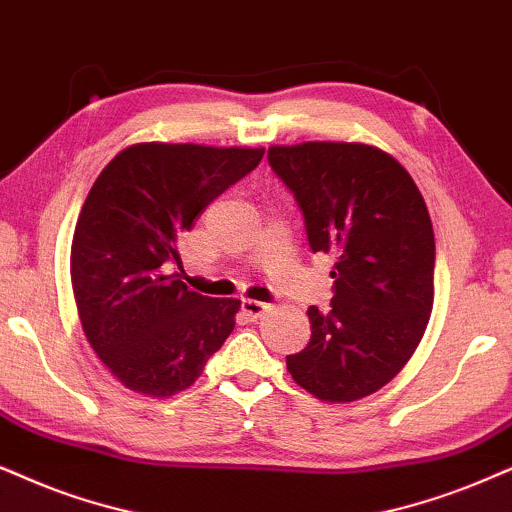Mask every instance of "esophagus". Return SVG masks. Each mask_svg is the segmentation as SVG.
<instances>
[{
	"label": "esophagus",
	"instance_id": "obj_1",
	"mask_svg": "<svg viewBox=\"0 0 512 512\" xmlns=\"http://www.w3.org/2000/svg\"><path fill=\"white\" fill-rule=\"evenodd\" d=\"M243 314L250 316V319H260L262 314L269 312V304L267 302H260V300H250V297H245L243 304H241Z\"/></svg>",
	"mask_w": 512,
	"mask_h": 512
}]
</instances>
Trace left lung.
Masks as SVG:
<instances>
[{"label":"left lung","mask_w":512,"mask_h":512,"mask_svg":"<svg viewBox=\"0 0 512 512\" xmlns=\"http://www.w3.org/2000/svg\"><path fill=\"white\" fill-rule=\"evenodd\" d=\"M314 252L335 257L331 312L309 307L312 338L286 357L302 390L331 404L378 392L413 357L435 300V231L416 181L359 141L269 146Z\"/></svg>","instance_id":"1"}]
</instances>
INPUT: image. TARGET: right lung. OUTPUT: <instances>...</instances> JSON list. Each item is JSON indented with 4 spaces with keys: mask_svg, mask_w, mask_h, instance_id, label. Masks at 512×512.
<instances>
[{
    "mask_svg": "<svg viewBox=\"0 0 512 512\" xmlns=\"http://www.w3.org/2000/svg\"><path fill=\"white\" fill-rule=\"evenodd\" d=\"M264 148L144 141L96 177L70 245L82 331L127 390L153 399L184 392L236 326L241 300L186 288L179 238Z\"/></svg>",
    "mask_w": 512,
    "mask_h": 512,
    "instance_id": "obj_1",
    "label": "right lung"
}]
</instances>
